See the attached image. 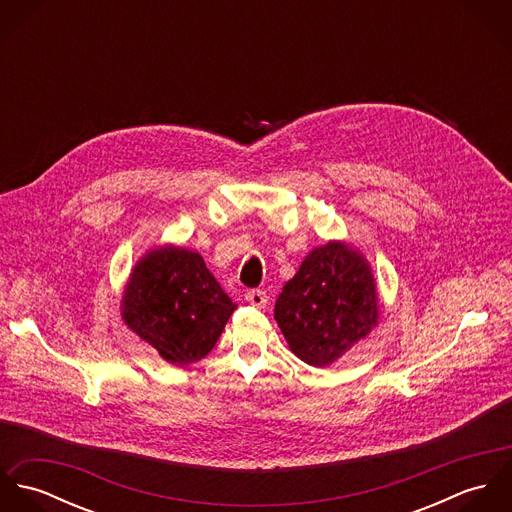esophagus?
Here are the masks:
<instances>
[{
    "label": "esophagus",
    "instance_id": "34e87169",
    "mask_svg": "<svg viewBox=\"0 0 512 512\" xmlns=\"http://www.w3.org/2000/svg\"><path fill=\"white\" fill-rule=\"evenodd\" d=\"M246 301L250 305H254V307H264L266 301H268V295H266V292H262V290H248L246 292Z\"/></svg>",
    "mask_w": 512,
    "mask_h": 512
}]
</instances>
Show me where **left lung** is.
I'll list each match as a JSON object with an SVG mask.
<instances>
[{
	"label": "left lung",
	"instance_id": "8db88e82",
	"mask_svg": "<svg viewBox=\"0 0 512 512\" xmlns=\"http://www.w3.org/2000/svg\"><path fill=\"white\" fill-rule=\"evenodd\" d=\"M276 321L307 365H331L376 323L374 278L365 258L345 244L315 248L284 286Z\"/></svg>",
	"mask_w": 512,
	"mask_h": 512
}]
</instances>
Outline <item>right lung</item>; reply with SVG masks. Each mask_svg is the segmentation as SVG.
<instances>
[{"instance_id":"add662e5","label":"right lung","mask_w":512,"mask_h":512,"mask_svg":"<svg viewBox=\"0 0 512 512\" xmlns=\"http://www.w3.org/2000/svg\"><path fill=\"white\" fill-rule=\"evenodd\" d=\"M122 303L128 327L179 366L209 355L236 309L203 258L173 246L138 262Z\"/></svg>"}]
</instances>
